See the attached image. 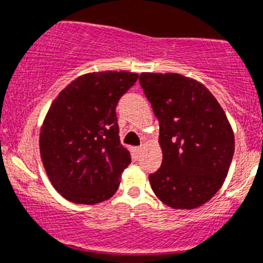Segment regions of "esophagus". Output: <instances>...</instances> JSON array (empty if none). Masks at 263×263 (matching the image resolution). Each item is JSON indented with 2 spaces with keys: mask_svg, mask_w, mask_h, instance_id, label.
<instances>
[{
  "mask_svg": "<svg viewBox=\"0 0 263 263\" xmlns=\"http://www.w3.org/2000/svg\"><path fill=\"white\" fill-rule=\"evenodd\" d=\"M134 152H135V155L136 156H139L141 153V146H136V148H134Z\"/></svg>",
  "mask_w": 263,
  "mask_h": 263,
  "instance_id": "1",
  "label": "esophagus"
}]
</instances>
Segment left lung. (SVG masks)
I'll use <instances>...</instances> for the list:
<instances>
[{
	"instance_id": "left-lung-1",
	"label": "left lung",
	"mask_w": 263,
	"mask_h": 263,
	"mask_svg": "<svg viewBox=\"0 0 263 263\" xmlns=\"http://www.w3.org/2000/svg\"><path fill=\"white\" fill-rule=\"evenodd\" d=\"M140 85L160 123L162 164L149 182L172 208H196L217 193L231 166L235 136L207 87L178 73H141Z\"/></svg>"
}]
</instances>
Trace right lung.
<instances>
[{
  "label": "right lung",
  "mask_w": 263,
  "mask_h": 263,
  "mask_svg": "<svg viewBox=\"0 0 263 263\" xmlns=\"http://www.w3.org/2000/svg\"><path fill=\"white\" fill-rule=\"evenodd\" d=\"M139 74L80 76L52 102L39 146L48 178L65 199L96 204L114 195L131 156L120 144L117 105Z\"/></svg>",
  "instance_id": "right-lung-1"
}]
</instances>
